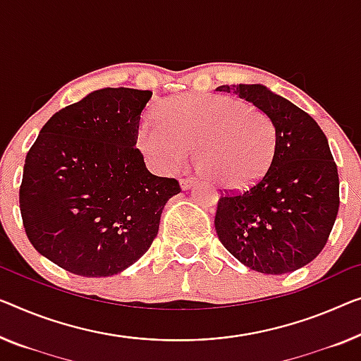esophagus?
Listing matches in <instances>:
<instances>
[{
  "label": "esophagus",
  "instance_id": "esophagus-1",
  "mask_svg": "<svg viewBox=\"0 0 361 361\" xmlns=\"http://www.w3.org/2000/svg\"><path fill=\"white\" fill-rule=\"evenodd\" d=\"M180 185H181V190H190V188L195 185V180L192 178H183V180H180Z\"/></svg>",
  "mask_w": 361,
  "mask_h": 361
}]
</instances>
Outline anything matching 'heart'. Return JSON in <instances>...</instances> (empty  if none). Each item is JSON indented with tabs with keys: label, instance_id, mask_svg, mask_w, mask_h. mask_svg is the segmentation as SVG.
Returning a JSON list of instances; mask_svg holds the SVG:
<instances>
[{
	"label": "heart",
	"instance_id": "obj_1",
	"mask_svg": "<svg viewBox=\"0 0 361 361\" xmlns=\"http://www.w3.org/2000/svg\"><path fill=\"white\" fill-rule=\"evenodd\" d=\"M137 146L159 173L180 169L192 149L206 178L225 191L240 192L266 175L276 133L264 113L246 102L186 94L169 97L157 106L155 120L139 128Z\"/></svg>",
	"mask_w": 361,
	"mask_h": 361
}]
</instances>
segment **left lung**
Masks as SVG:
<instances>
[{"label": "left lung", "mask_w": 361, "mask_h": 361, "mask_svg": "<svg viewBox=\"0 0 361 361\" xmlns=\"http://www.w3.org/2000/svg\"><path fill=\"white\" fill-rule=\"evenodd\" d=\"M215 90L250 102L276 133L266 175L250 190L219 199V240L252 271H297L324 248L338 212V173L326 134L308 113L262 84Z\"/></svg>", "instance_id": "left-lung-1"}]
</instances>
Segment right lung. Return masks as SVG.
Instances as JSON below:
<instances>
[{"mask_svg":"<svg viewBox=\"0 0 361 361\" xmlns=\"http://www.w3.org/2000/svg\"><path fill=\"white\" fill-rule=\"evenodd\" d=\"M150 90L104 87L56 111L25 157L27 238L82 277H110L146 255L180 183L150 173L136 149Z\"/></svg>","mask_w":361,"mask_h":361,"instance_id":"add662e5","label":"right lung"}]
</instances>
